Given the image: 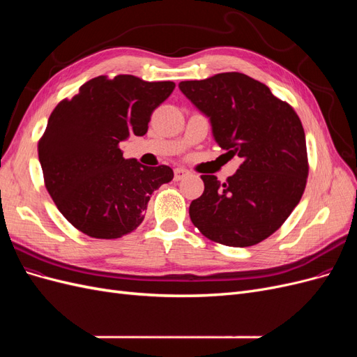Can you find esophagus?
Instances as JSON below:
<instances>
[{"label": "esophagus", "instance_id": "obj_1", "mask_svg": "<svg viewBox=\"0 0 357 357\" xmlns=\"http://www.w3.org/2000/svg\"><path fill=\"white\" fill-rule=\"evenodd\" d=\"M188 176H189V171L185 169V168H176L174 169V180L176 181H180V180H183L185 177H188Z\"/></svg>", "mask_w": 357, "mask_h": 357}]
</instances>
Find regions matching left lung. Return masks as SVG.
Returning a JSON list of instances; mask_svg holds the SVG:
<instances>
[{
    "instance_id": "1",
    "label": "left lung",
    "mask_w": 357,
    "mask_h": 357,
    "mask_svg": "<svg viewBox=\"0 0 357 357\" xmlns=\"http://www.w3.org/2000/svg\"><path fill=\"white\" fill-rule=\"evenodd\" d=\"M178 88L210 117L215 143L226 155L243 159L225 183L201 176L204 192L190 202L192 223L223 245L264 241L286 222L305 190L308 156L301 119L266 84L243 73L180 82Z\"/></svg>"
}]
</instances>
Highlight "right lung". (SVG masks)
Returning <instances> with one entry per match:
<instances>
[{
    "mask_svg": "<svg viewBox=\"0 0 357 357\" xmlns=\"http://www.w3.org/2000/svg\"><path fill=\"white\" fill-rule=\"evenodd\" d=\"M174 88L129 74L98 75L52 112L38 159L49 195L75 229L114 240L142 225L152 193L174 172L125 159L119 144L147 132L150 116Z\"/></svg>",
    "mask_w": 357,
    "mask_h": 357,
    "instance_id": "1",
    "label": "right lung"
}]
</instances>
